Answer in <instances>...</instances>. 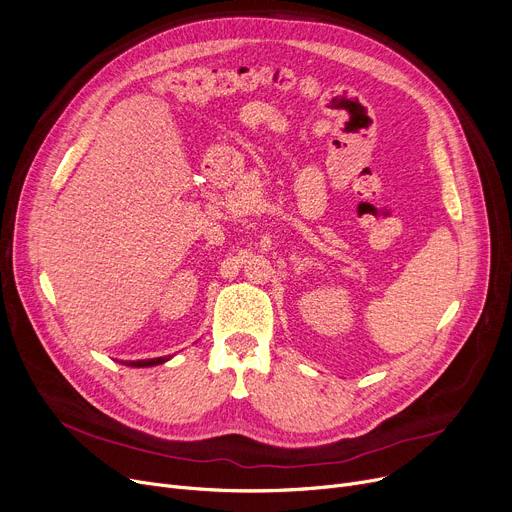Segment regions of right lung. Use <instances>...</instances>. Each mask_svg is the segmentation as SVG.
Here are the masks:
<instances>
[{"instance_id": "right-lung-1", "label": "right lung", "mask_w": 512, "mask_h": 512, "mask_svg": "<svg viewBox=\"0 0 512 512\" xmlns=\"http://www.w3.org/2000/svg\"><path fill=\"white\" fill-rule=\"evenodd\" d=\"M170 357H155V359H145V361H130V363H126V365H130V367H153V365H161V363H166Z\"/></svg>"}]
</instances>
